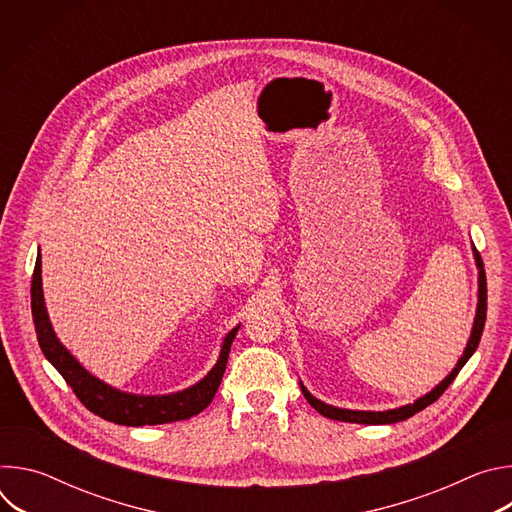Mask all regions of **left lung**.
<instances>
[{
	"mask_svg": "<svg viewBox=\"0 0 512 512\" xmlns=\"http://www.w3.org/2000/svg\"><path fill=\"white\" fill-rule=\"evenodd\" d=\"M474 257H476V265L480 269L478 273V310H476V320H474V328H472V334H470V340H468V346L462 354V358L458 360L456 369L437 385L433 391H429L427 395H423L421 399H417L415 403L411 405H405V407H399V409H391V411H350V409H338V407H332V405H326L322 401H318L316 397L310 395V391L300 383L302 387V393L306 397V401L318 411L322 413L324 417L328 419H336V421H348V423H364V425H383V423H397V421H405L407 417L415 415L417 411L425 409L427 405H431L433 401L440 399L444 395V391L452 385V381L458 377L460 369L464 367V364L468 362V358L474 354V350L478 348V342H480V336H482V330H484V322H486V273H484V263H482V257L480 253L474 249Z\"/></svg>",
	"mask_w": 512,
	"mask_h": 512,
	"instance_id": "left-lung-1",
	"label": "left lung"
}]
</instances>
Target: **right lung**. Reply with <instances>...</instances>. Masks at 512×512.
Returning <instances> with one entry per match:
<instances>
[{"mask_svg":"<svg viewBox=\"0 0 512 512\" xmlns=\"http://www.w3.org/2000/svg\"><path fill=\"white\" fill-rule=\"evenodd\" d=\"M32 316L36 326L38 344L44 352V356L52 362V367L62 375L66 385L79 397V401L93 411L95 415L113 421L117 425H160V423H172L180 419H188L192 415H198L204 411L218 385L223 381L227 360L231 352V344L237 336V328H233L221 348V356H218L212 371L194 387L174 393V395H162V397H143V395H129L121 393L103 381L89 375L77 358L72 356L56 338L46 308H44V296H42V257L38 253L36 267L32 273Z\"/></svg>","mask_w":512,"mask_h":512,"instance_id":"right-lung-1","label":"right lung"}]
</instances>
